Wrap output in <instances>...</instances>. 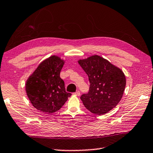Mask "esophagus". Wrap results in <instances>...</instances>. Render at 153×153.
I'll use <instances>...</instances> for the list:
<instances>
[{
	"instance_id": "esophagus-1",
	"label": "esophagus",
	"mask_w": 153,
	"mask_h": 153,
	"mask_svg": "<svg viewBox=\"0 0 153 153\" xmlns=\"http://www.w3.org/2000/svg\"><path fill=\"white\" fill-rule=\"evenodd\" d=\"M74 94H75V95H76L78 96H79L80 95V91H76V92L74 93Z\"/></svg>"
}]
</instances>
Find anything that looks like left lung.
I'll list each match as a JSON object with an SVG mask.
<instances>
[{
	"label": "left lung",
	"instance_id": "8db88e82",
	"mask_svg": "<svg viewBox=\"0 0 153 153\" xmlns=\"http://www.w3.org/2000/svg\"><path fill=\"white\" fill-rule=\"evenodd\" d=\"M78 62L90 82L88 92L80 96L84 105L93 114L108 113L116 106L123 96L126 85L123 71L96 55Z\"/></svg>",
	"mask_w": 153,
	"mask_h": 153
}]
</instances>
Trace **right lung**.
I'll return each instance as SVG.
<instances>
[{
  "instance_id": "obj_1",
  "label": "right lung",
  "mask_w": 153,
  "mask_h": 153,
  "mask_svg": "<svg viewBox=\"0 0 153 153\" xmlns=\"http://www.w3.org/2000/svg\"><path fill=\"white\" fill-rule=\"evenodd\" d=\"M65 61L53 55L40 63L27 79L26 91L33 106L47 114L58 111L71 93L67 92L60 73Z\"/></svg>"
}]
</instances>
